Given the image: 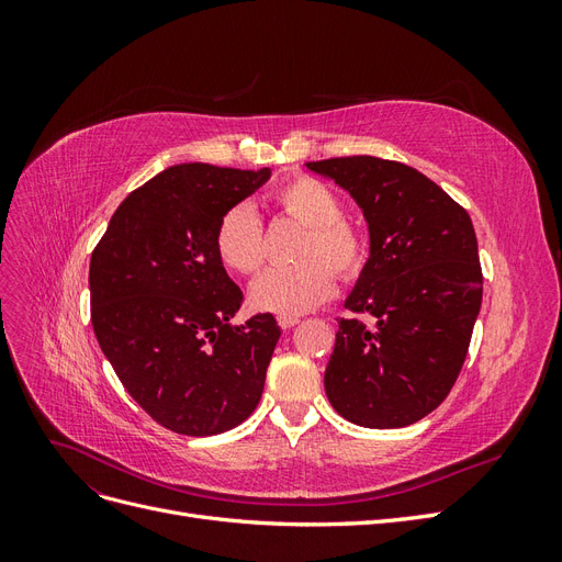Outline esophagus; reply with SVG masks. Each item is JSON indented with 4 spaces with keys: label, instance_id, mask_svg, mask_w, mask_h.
I'll return each instance as SVG.
<instances>
[{
    "label": "esophagus",
    "instance_id": "1",
    "mask_svg": "<svg viewBox=\"0 0 562 562\" xmlns=\"http://www.w3.org/2000/svg\"><path fill=\"white\" fill-rule=\"evenodd\" d=\"M277 321H279V326H281L283 330L293 328V326H297V323H300V318H297V316H279Z\"/></svg>",
    "mask_w": 562,
    "mask_h": 562
}]
</instances>
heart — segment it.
Masks as SVG:
<instances>
[{
	"label": "heart",
	"mask_w": 562,
	"mask_h": 562,
	"mask_svg": "<svg viewBox=\"0 0 562 562\" xmlns=\"http://www.w3.org/2000/svg\"><path fill=\"white\" fill-rule=\"evenodd\" d=\"M271 203L297 223L307 225L297 246L300 262L271 267L255 279L250 304L255 310L297 316L335 293V274L353 281L368 262L363 232L342 217V201L326 182L312 176H295L271 192ZM220 262L236 274H252L265 260V229L248 203H234L220 217L215 229ZM336 271L333 272L331 269Z\"/></svg>",
	"instance_id": "obj_1"
}]
</instances>
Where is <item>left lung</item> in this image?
Masks as SVG:
<instances>
[{
  "mask_svg": "<svg viewBox=\"0 0 562 562\" xmlns=\"http://www.w3.org/2000/svg\"><path fill=\"white\" fill-rule=\"evenodd\" d=\"M307 166L353 196L370 229V258L345 302L356 316L339 318L323 378L328 401L359 427H407L446 401L467 359L483 300L471 217L401 161L361 155Z\"/></svg>",
  "mask_w": 562,
  "mask_h": 562,
  "instance_id": "obj_1",
  "label": "left lung"
}]
</instances>
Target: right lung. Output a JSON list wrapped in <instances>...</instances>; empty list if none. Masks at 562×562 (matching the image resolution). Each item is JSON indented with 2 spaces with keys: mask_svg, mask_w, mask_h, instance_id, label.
Masks as SVG:
<instances>
[{
  "mask_svg": "<svg viewBox=\"0 0 562 562\" xmlns=\"http://www.w3.org/2000/svg\"><path fill=\"white\" fill-rule=\"evenodd\" d=\"M269 180L180 164L133 190L91 255V323L116 378L168 431L215 436L258 407L281 337L271 314L232 326L244 293L220 262L215 229Z\"/></svg>",
  "mask_w": 562,
  "mask_h": 562,
  "instance_id": "right-lung-1",
  "label": "right lung"
}]
</instances>
